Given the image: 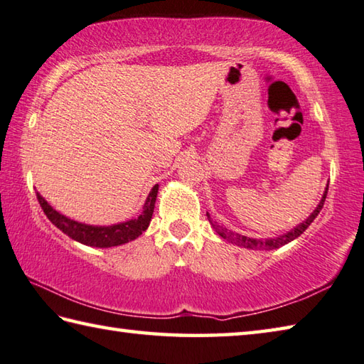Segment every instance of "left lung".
I'll use <instances>...</instances> for the list:
<instances>
[{"instance_id":"8db88e82","label":"left lung","mask_w":364,"mask_h":364,"mask_svg":"<svg viewBox=\"0 0 364 364\" xmlns=\"http://www.w3.org/2000/svg\"><path fill=\"white\" fill-rule=\"evenodd\" d=\"M326 193H328V188L325 190V193H323V196H321V201L318 203L317 208H315V210L312 212V214H311L309 217L306 218V220H304L303 223L298 225L296 228H293L291 231L285 232V235L279 236V237H274V239H253V237H247V236H242V235H237V232H232L231 230H226V228H223V226L217 225V222H212L209 214H208V218H209L210 225L214 226L218 235H220L223 239H226V241H230V242L236 244V245H241V247H244V249H252V250H272V249H279V247H282V245H285V244L291 242L293 239H296L298 236L303 235L307 226H309V225L315 220V217H317V215L320 214V210H321V208H323V204H325Z\"/></svg>"}]
</instances>
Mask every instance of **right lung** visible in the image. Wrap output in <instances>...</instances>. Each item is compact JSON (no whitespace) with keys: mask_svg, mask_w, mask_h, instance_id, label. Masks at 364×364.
I'll list each match as a JSON object with an SVG mask.
<instances>
[{"mask_svg":"<svg viewBox=\"0 0 364 364\" xmlns=\"http://www.w3.org/2000/svg\"><path fill=\"white\" fill-rule=\"evenodd\" d=\"M156 193H159V183L154 185L152 191H150L146 203H144L142 214L138 218H132V220L128 222L111 226H93L71 220V218L61 215L60 212L55 210L39 193H36V196L41 208L44 210V214L58 230H61L65 235H68L71 239H74V241H77L80 244L90 247H101L102 249V247H115L127 244L141 236L142 232L147 230L150 220H152Z\"/></svg>","mask_w":364,"mask_h":364,"instance_id":"obj_1","label":"right lung"}]
</instances>
